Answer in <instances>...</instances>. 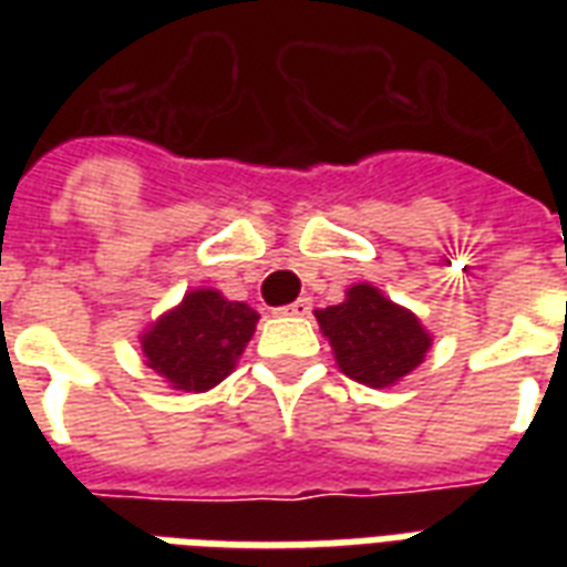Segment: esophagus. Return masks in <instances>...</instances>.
Segmentation results:
<instances>
[{"instance_id":"1","label":"esophagus","mask_w":567,"mask_h":567,"mask_svg":"<svg viewBox=\"0 0 567 567\" xmlns=\"http://www.w3.org/2000/svg\"><path fill=\"white\" fill-rule=\"evenodd\" d=\"M311 311V297H300V300L288 302V306H282L279 309V315H285V318H306Z\"/></svg>"}]
</instances>
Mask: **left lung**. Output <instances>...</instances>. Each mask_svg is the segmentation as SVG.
Here are the masks:
<instances>
[{"label":"left lung","instance_id":"obj_1","mask_svg":"<svg viewBox=\"0 0 567 567\" xmlns=\"http://www.w3.org/2000/svg\"><path fill=\"white\" fill-rule=\"evenodd\" d=\"M315 318L332 344L338 368L371 388L400 382L432 347L421 320L368 282L353 285L344 302L318 309Z\"/></svg>","mask_w":567,"mask_h":567}]
</instances>
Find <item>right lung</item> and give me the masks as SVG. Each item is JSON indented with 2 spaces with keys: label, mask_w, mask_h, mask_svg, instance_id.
I'll return each mask as SVG.
<instances>
[{
  "label": "right lung",
  "mask_w": 567,
  "mask_h": 567,
  "mask_svg": "<svg viewBox=\"0 0 567 567\" xmlns=\"http://www.w3.org/2000/svg\"><path fill=\"white\" fill-rule=\"evenodd\" d=\"M258 311L214 288L185 293L141 336L146 364L179 391H208L235 371L256 332Z\"/></svg>",
  "instance_id": "1"
}]
</instances>
